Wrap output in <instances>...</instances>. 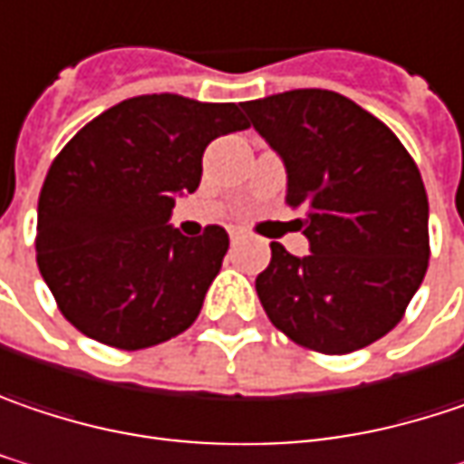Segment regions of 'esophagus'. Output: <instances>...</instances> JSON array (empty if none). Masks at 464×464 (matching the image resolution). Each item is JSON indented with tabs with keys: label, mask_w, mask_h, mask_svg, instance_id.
Returning a JSON list of instances; mask_svg holds the SVG:
<instances>
[{
	"label": "esophagus",
	"mask_w": 464,
	"mask_h": 464,
	"mask_svg": "<svg viewBox=\"0 0 464 464\" xmlns=\"http://www.w3.org/2000/svg\"><path fill=\"white\" fill-rule=\"evenodd\" d=\"M231 244H238L241 238H244V231H238V228H231Z\"/></svg>",
	"instance_id": "obj_1"
}]
</instances>
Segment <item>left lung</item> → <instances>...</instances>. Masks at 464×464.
Instances as JSON below:
<instances>
[{
  "label": "left lung",
  "mask_w": 464,
  "mask_h": 464,
  "mask_svg": "<svg viewBox=\"0 0 464 464\" xmlns=\"http://www.w3.org/2000/svg\"><path fill=\"white\" fill-rule=\"evenodd\" d=\"M284 157L286 205L302 209L310 255L270 244L255 281L270 323L320 354H349L386 336L420 288L428 194L394 130L352 99L294 89L241 104Z\"/></svg>",
  "instance_id": "8db88e82"
}]
</instances>
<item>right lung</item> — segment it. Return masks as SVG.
<instances>
[{
    "instance_id": "obj_1",
    "label": "right lung",
    "mask_w": 464,
    "mask_h": 464,
    "mask_svg": "<svg viewBox=\"0 0 464 464\" xmlns=\"http://www.w3.org/2000/svg\"><path fill=\"white\" fill-rule=\"evenodd\" d=\"M249 128L233 102L125 99L54 157L39 194L36 262L60 313L89 339L136 352L183 334L228 252V233L168 226L197 191L202 154Z\"/></svg>"
}]
</instances>
